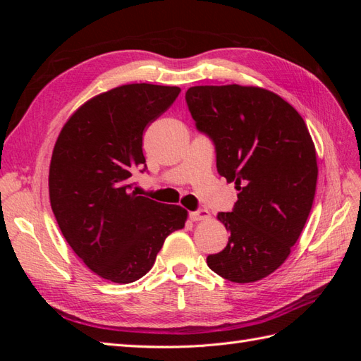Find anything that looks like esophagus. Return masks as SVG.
Listing matches in <instances>:
<instances>
[{
	"label": "esophagus",
	"mask_w": 361,
	"mask_h": 361,
	"mask_svg": "<svg viewBox=\"0 0 361 361\" xmlns=\"http://www.w3.org/2000/svg\"><path fill=\"white\" fill-rule=\"evenodd\" d=\"M190 218H191V221H206L211 218V214L206 209H200L195 212H190Z\"/></svg>",
	"instance_id": "1"
}]
</instances>
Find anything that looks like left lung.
<instances>
[{
	"label": "left lung",
	"instance_id": "8db88e82",
	"mask_svg": "<svg viewBox=\"0 0 361 361\" xmlns=\"http://www.w3.org/2000/svg\"><path fill=\"white\" fill-rule=\"evenodd\" d=\"M185 99L214 141L218 173L238 190L233 211L216 215L231 238L207 267L233 283L265 279L288 259L312 209L318 162L309 129L262 87L194 85Z\"/></svg>",
	"mask_w": 361,
	"mask_h": 361
}]
</instances>
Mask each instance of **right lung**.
Wrapping results in <instances>:
<instances>
[{"mask_svg": "<svg viewBox=\"0 0 361 361\" xmlns=\"http://www.w3.org/2000/svg\"><path fill=\"white\" fill-rule=\"evenodd\" d=\"M179 87L125 84L84 102L61 128L49 164V202L71 248L94 274L120 285L154 267L166 238L188 212L133 191L146 164L145 129Z\"/></svg>", "mask_w": 361, "mask_h": 361, "instance_id": "add662e5", "label": "right lung"}]
</instances>
